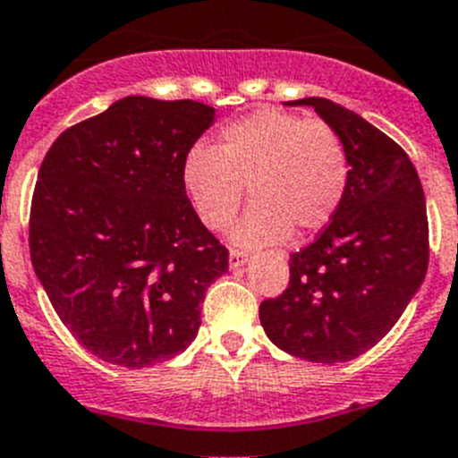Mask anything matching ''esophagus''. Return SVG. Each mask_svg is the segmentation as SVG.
<instances>
[{
	"label": "esophagus",
	"instance_id": "1",
	"mask_svg": "<svg viewBox=\"0 0 458 458\" xmlns=\"http://www.w3.org/2000/svg\"><path fill=\"white\" fill-rule=\"evenodd\" d=\"M228 262H230V269L242 267V265H246V262H249V253L240 251V249H230Z\"/></svg>",
	"mask_w": 458,
	"mask_h": 458
}]
</instances>
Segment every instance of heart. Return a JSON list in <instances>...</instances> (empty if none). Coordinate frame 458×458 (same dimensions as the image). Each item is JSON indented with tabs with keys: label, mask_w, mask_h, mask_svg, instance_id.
Instances as JSON below:
<instances>
[{
	"label": "heart",
	"mask_w": 458,
	"mask_h": 458,
	"mask_svg": "<svg viewBox=\"0 0 458 458\" xmlns=\"http://www.w3.org/2000/svg\"><path fill=\"white\" fill-rule=\"evenodd\" d=\"M182 180L209 230L228 228L249 191L253 205L233 240L256 249L284 242L293 230L325 228L348 191L350 161L341 135L325 122L260 110L225 126L214 149L191 147Z\"/></svg>",
	"instance_id": "heart-1"
}]
</instances>
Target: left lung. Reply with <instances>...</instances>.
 Returning <instances> with one entry per match:
<instances>
[{
	"instance_id": "left-lung-1",
	"label": "left lung",
	"mask_w": 458,
	"mask_h": 458,
	"mask_svg": "<svg viewBox=\"0 0 458 458\" xmlns=\"http://www.w3.org/2000/svg\"><path fill=\"white\" fill-rule=\"evenodd\" d=\"M341 135L345 198L318 240L290 256L284 295L260 304L274 345L320 364L350 361L394 327L428 267L427 202L408 154L327 98H300Z\"/></svg>"
}]
</instances>
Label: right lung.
I'll return each instance as SVG.
<instances>
[{
  "mask_svg": "<svg viewBox=\"0 0 458 458\" xmlns=\"http://www.w3.org/2000/svg\"><path fill=\"white\" fill-rule=\"evenodd\" d=\"M216 119L198 101L126 97L64 131L38 170L31 265L75 341L126 369L196 339L228 249L202 225L182 165Z\"/></svg>",
  "mask_w": 458,
  "mask_h": 458,
  "instance_id": "obj_1",
  "label": "right lung"
}]
</instances>
